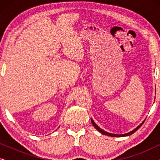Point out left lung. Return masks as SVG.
Segmentation results:
<instances>
[{
  "label": "left lung",
  "instance_id": "obj_1",
  "mask_svg": "<svg viewBox=\"0 0 160 160\" xmlns=\"http://www.w3.org/2000/svg\"><path fill=\"white\" fill-rule=\"evenodd\" d=\"M91 122H92V124H93L94 128H95L96 130H97L98 131V132H100V133H102V135H108V136H111V137H125V136H129V135H132V134H133V133H134V132H136V131H137L138 130V129H139L140 128H141V127L142 125H143V124L144 123V122H145V120H144V121H143V122H142V123L140 124L136 128H135L134 130H132V131H130V132H128V133H124V134H122V135L113 134V133H110V132H106V131H105V130H102V129L99 128V127H98V125H97V124H95V122L93 121L92 119H91Z\"/></svg>",
  "mask_w": 160,
  "mask_h": 160
}]
</instances>
